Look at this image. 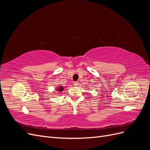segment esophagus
I'll use <instances>...</instances> for the list:
<instances>
[{"label":"esophagus","mask_w":150,"mask_h":150,"mask_svg":"<svg viewBox=\"0 0 150 150\" xmlns=\"http://www.w3.org/2000/svg\"><path fill=\"white\" fill-rule=\"evenodd\" d=\"M79 82H78V81H75V82H74V85L75 86H79Z\"/></svg>","instance_id":"esophagus-1"}]
</instances>
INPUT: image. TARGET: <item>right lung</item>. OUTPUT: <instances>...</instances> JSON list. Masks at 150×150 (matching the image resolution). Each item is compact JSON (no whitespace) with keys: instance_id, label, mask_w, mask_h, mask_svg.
Wrapping results in <instances>:
<instances>
[{"instance_id":"1","label":"right lung","mask_w":150,"mask_h":150,"mask_svg":"<svg viewBox=\"0 0 150 150\" xmlns=\"http://www.w3.org/2000/svg\"><path fill=\"white\" fill-rule=\"evenodd\" d=\"M65 88V87H64ZM64 90V87H63V86H57V88H56V91H59V92H62V91Z\"/></svg>"}]
</instances>
